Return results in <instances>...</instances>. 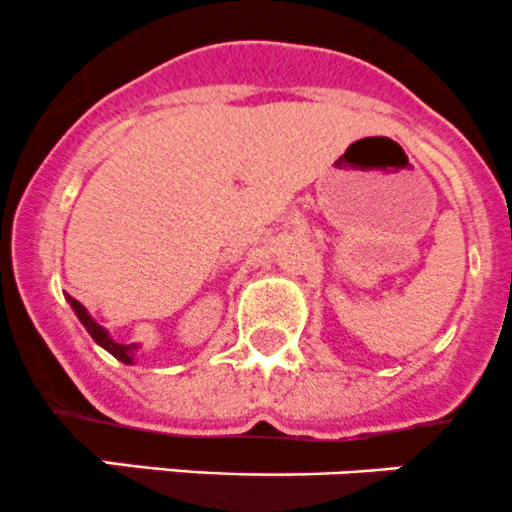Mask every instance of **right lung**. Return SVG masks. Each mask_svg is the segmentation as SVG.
I'll use <instances>...</instances> for the list:
<instances>
[{
	"instance_id": "right-lung-1",
	"label": "right lung",
	"mask_w": 512,
	"mask_h": 512,
	"mask_svg": "<svg viewBox=\"0 0 512 512\" xmlns=\"http://www.w3.org/2000/svg\"><path fill=\"white\" fill-rule=\"evenodd\" d=\"M66 302L71 304V309H74V314H76V317H79V322L84 324L86 332L91 334V339H94L98 347L106 349L108 354H113L118 361H123V364H136V352H138V349H141V344H121V342H116V339H113L111 334H108V329L101 327V324H98L96 319L91 317L89 309H86L84 304L79 302V299H74V297H71V294H66Z\"/></svg>"
}]
</instances>
